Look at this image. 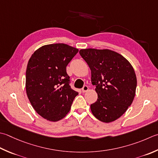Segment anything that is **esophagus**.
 Instances as JSON below:
<instances>
[{
	"label": "esophagus",
	"mask_w": 158,
	"mask_h": 158,
	"mask_svg": "<svg viewBox=\"0 0 158 158\" xmlns=\"http://www.w3.org/2000/svg\"><path fill=\"white\" fill-rule=\"evenodd\" d=\"M88 86L87 85H84V86H83V88H82V92H87L88 90Z\"/></svg>",
	"instance_id": "obj_1"
}]
</instances>
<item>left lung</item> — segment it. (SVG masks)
Segmentation results:
<instances>
[{
	"mask_svg": "<svg viewBox=\"0 0 158 158\" xmlns=\"http://www.w3.org/2000/svg\"><path fill=\"white\" fill-rule=\"evenodd\" d=\"M79 54L91 70L98 94L90 106L92 113L101 122L114 121L134 101L137 85L134 68L123 55L109 49H81Z\"/></svg>",
	"mask_w": 158,
	"mask_h": 158,
	"instance_id": "left-lung-1",
	"label": "left lung"
}]
</instances>
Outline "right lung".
Masks as SVG:
<instances>
[{"mask_svg": "<svg viewBox=\"0 0 158 158\" xmlns=\"http://www.w3.org/2000/svg\"><path fill=\"white\" fill-rule=\"evenodd\" d=\"M79 50L58 43L44 45L33 52L26 71V92L33 109L49 121L69 112L78 92L70 86L66 66Z\"/></svg>", "mask_w": 158, "mask_h": 158, "instance_id": "right-lung-1", "label": "right lung"}]
</instances>
